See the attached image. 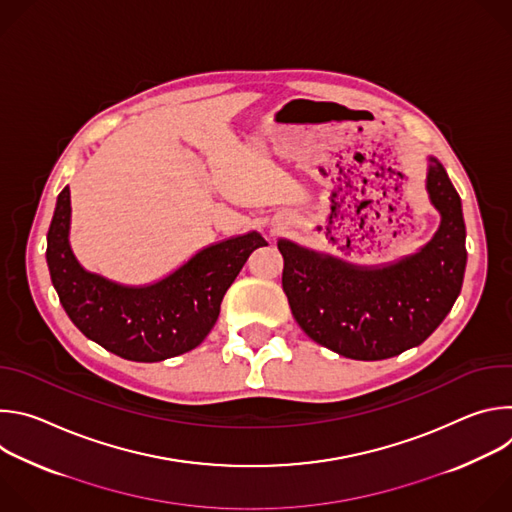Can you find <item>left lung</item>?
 Here are the masks:
<instances>
[{
    "label": "left lung",
    "mask_w": 512,
    "mask_h": 512,
    "mask_svg": "<svg viewBox=\"0 0 512 512\" xmlns=\"http://www.w3.org/2000/svg\"><path fill=\"white\" fill-rule=\"evenodd\" d=\"M427 192L442 214L433 239L381 269H360L279 241L291 314L318 344L354 360H383L421 344L460 296L466 269L462 202L444 166L429 158Z\"/></svg>",
    "instance_id": "1"
}]
</instances>
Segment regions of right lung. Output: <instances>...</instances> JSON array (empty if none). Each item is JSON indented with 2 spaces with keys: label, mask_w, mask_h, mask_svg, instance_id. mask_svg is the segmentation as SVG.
I'll list each match as a JSON object with an SVG mask.
<instances>
[{
  "label": "right lung",
  "mask_w": 512,
  "mask_h": 512,
  "mask_svg": "<svg viewBox=\"0 0 512 512\" xmlns=\"http://www.w3.org/2000/svg\"><path fill=\"white\" fill-rule=\"evenodd\" d=\"M70 192L58 194L46 261L60 304L87 338L135 362H158L196 348L216 324L227 289L265 239L235 237L196 253L148 287H123L85 271L68 245Z\"/></svg>",
  "instance_id": "1"
}]
</instances>
